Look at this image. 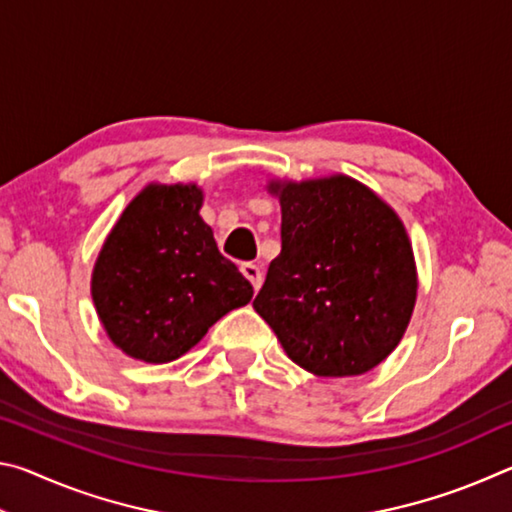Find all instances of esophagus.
Instances as JSON below:
<instances>
[{"label": "esophagus", "instance_id": "1", "mask_svg": "<svg viewBox=\"0 0 512 512\" xmlns=\"http://www.w3.org/2000/svg\"><path fill=\"white\" fill-rule=\"evenodd\" d=\"M241 273H244L246 280H248L250 284H253L255 291H257L259 287H262L264 275H262V271H259V266H255L253 262H246V264H241Z\"/></svg>", "mask_w": 512, "mask_h": 512}]
</instances>
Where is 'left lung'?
<instances>
[{"label": "left lung", "mask_w": 512, "mask_h": 512, "mask_svg": "<svg viewBox=\"0 0 512 512\" xmlns=\"http://www.w3.org/2000/svg\"><path fill=\"white\" fill-rule=\"evenodd\" d=\"M282 253L253 307L291 361L320 377L363 375L409 325L418 282L402 221L348 176L273 185Z\"/></svg>", "instance_id": "1"}]
</instances>
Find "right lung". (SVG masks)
Here are the masks:
<instances>
[{"mask_svg":"<svg viewBox=\"0 0 512 512\" xmlns=\"http://www.w3.org/2000/svg\"><path fill=\"white\" fill-rule=\"evenodd\" d=\"M196 185H151L121 214L92 275L108 336L146 363L178 359L253 287L225 259L198 210Z\"/></svg>","mask_w":512,"mask_h":512,"instance_id":"add662e5","label":"right lung"}]
</instances>
